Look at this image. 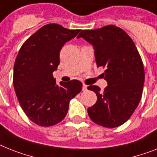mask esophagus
I'll return each mask as SVG.
<instances>
[{
  "label": "esophagus",
  "mask_w": 157,
  "mask_h": 157,
  "mask_svg": "<svg viewBox=\"0 0 157 157\" xmlns=\"http://www.w3.org/2000/svg\"><path fill=\"white\" fill-rule=\"evenodd\" d=\"M86 90H87V86H86V84H83V85H82V90H83V91H86Z\"/></svg>",
  "instance_id": "34e87169"
}]
</instances>
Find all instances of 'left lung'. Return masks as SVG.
<instances>
[{"label":"left lung","mask_w":157,"mask_h":157,"mask_svg":"<svg viewBox=\"0 0 157 157\" xmlns=\"http://www.w3.org/2000/svg\"><path fill=\"white\" fill-rule=\"evenodd\" d=\"M94 46L97 67L106 68L107 87L88 90L97 95L95 104L87 109L90 120L105 128H116L132 116L140 101L144 82V69L137 48L129 35L109 25L94 30H82L78 35Z\"/></svg>","instance_id":"obj_1"}]
</instances>
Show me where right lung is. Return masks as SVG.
Instances as JSON below:
<instances>
[{"label":"right lung","mask_w":157,"mask_h":157,"mask_svg":"<svg viewBox=\"0 0 157 157\" xmlns=\"http://www.w3.org/2000/svg\"><path fill=\"white\" fill-rule=\"evenodd\" d=\"M79 31L47 24L31 35L18 52L13 68L14 90L25 115L39 126L61 122L71 99L82 90L78 80L57 84L53 76L60 63L62 47Z\"/></svg>","instance_id":"obj_1"}]
</instances>
